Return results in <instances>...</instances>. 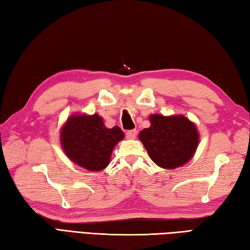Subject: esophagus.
Listing matches in <instances>:
<instances>
[{
  "mask_svg": "<svg viewBox=\"0 0 250 250\" xmlns=\"http://www.w3.org/2000/svg\"><path fill=\"white\" fill-rule=\"evenodd\" d=\"M136 130H130V131H128L125 133V135H126V137H128L129 140H134L135 137H136Z\"/></svg>",
  "mask_w": 250,
  "mask_h": 250,
  "instance_id": "1",
  "label": "esophagus"
}]
</instances>
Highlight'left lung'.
Returning <instances> with one entry per match:
<instances>
[{"mask_svg":"<svg viewBox=\"0 0 250 250\" xmlns=\"http://www.w3.org/2000/svg\"><path fill=\"white\" fill-rule=\"evenodd\" d=\"M148 119L150 126L140 132L139 139L158 167L174 169L193 158L200 143L194 122L184 115L152 114Z\"/></svg>","mask_w":250,"mask_h":250,"instance_id":"8db88e82","label":"left lung"}]
</instances>
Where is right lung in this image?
<instances>
[{"label":"right lung","instance_id":"obj_1","mask_svg":"<svg viewBox=\"0 0 250 250\" xmlns=\"http://www.w3.org/2000/svg\"><path fill=\"white\" fill-rule=\"evenodd\" d=\"M124 139L119 126L108 129L99 114H73L60 131V144L66 157L90 172L107 167L115 146Z\"/></svg>","mask_w":250,"mask_h":250}]
</instances>
